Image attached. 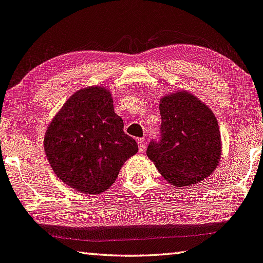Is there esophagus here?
<instances>
[{"mask_svg":"<svg viewBox=\"0 0 263 263\" xmlns=\"http://www.w3.org/2000/svg\"><path fill=\"white\" fill-rule=\"evenodd\" d=\"M138 146H139V151L140 152L145 151V148H146V141H145V139H138Z\"/></svg>","mask_w":263,"mask_h":263,"instance_id":"obj_1","label":"esophagus"}]
</instances>
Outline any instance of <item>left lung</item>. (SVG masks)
<instances>
[{
  "label": "left lung",
  "instance_id": "1",
  "mask_svg": "<svg viewBox=\"0 0 263 263\" xmlns=\"http://www.w3.org/2000/svg\"><path fill=\"white\" fill-rule=\"evenodd\" d=\"M159 139H152L147 156L163 177L177 187L208 177L221 157V133L213 111L187 92L160 101Z\"/></svg>",
  "mask_w": 263,
  "mask_h": 263
}]
</instances>
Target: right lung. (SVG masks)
Returning a JSON list of instances; mask_svg holds the SVG:
<instances>
[{
	"label": "right lung",
	"mask_w": 263,
	"mask_h": 263,
	"mask_svg": "<svg viewBox=\"0 0 263 263\" xmlns=\"http://www.w3.org/2000/svg\"><path fill=\"white\" fill-rule=\"evenodd\" d=\"M45 151L57 177L80 192L95 194L114 184L138 144L124 132L110 93L88 87L74 93L52 119Z\"/></svg>",
	"instance_id": "obj_1"
}]
</instances>
